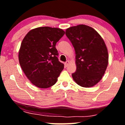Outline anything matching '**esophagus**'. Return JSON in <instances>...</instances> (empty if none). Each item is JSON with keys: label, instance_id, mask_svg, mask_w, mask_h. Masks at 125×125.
<instances>
[{"label": "esophagus", "instance_id": "1", "mask_svg": "<svg viewBox=\"0 0 125 125\" xmlns=\"http://www.w3.org/2000/svg\"><path fill=\"white\" fill-rule=\"evenodd\" d=\"M69 61H66V62H65V66H66H66H68V65H69Z\"/></svg>", "mask_w": 125, "mask_h": 125}]
</instances>
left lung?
Wrapping results in <instances>:
<instances>
[{"label":"left lung","mask_w":125,"mask_h":125,"mask_svg":"<svg viewBox=\"0 0 125 125\" xmlns=\"http://www.w3.org/2000/svg\"><path fill=\"white\" fill-rule=\"evenodd\" d=\"M65 35L76 52L73 80L82 87L93 86L101 80L108 65V52L103 39L93 28L83 24L66 29Z\"/></svg>","instance_id":"1"}]
</instances>
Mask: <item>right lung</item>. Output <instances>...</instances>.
<instances>
[{
    "instance_id": "obj_1",
    "label": "right lung",
    "mask_w": 125,
    "mask_h": 125,
    "mask_svg": "<svg viewBox=\"0 0 125 125\" xmlns=\"http://www.w3.org/2000/svg\"><path fill=\"white\" fill-rule=\"evenodd\" d=\"M65 34L62 30L49 27L31 30L22 41L19 61L25 76L39 88L53 86L64 69L59 61L56 44Z\"/></svg>"
}]
</instances>
